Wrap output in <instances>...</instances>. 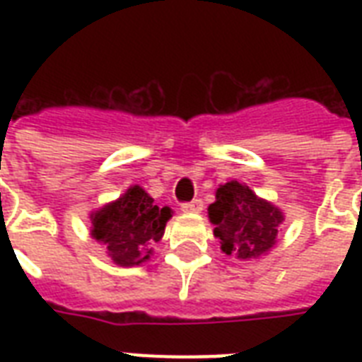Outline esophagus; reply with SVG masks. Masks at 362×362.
Listing matches in <instances>:
<instances>
[{
  "instance_id": "1",
  "label": "esophagus",
  "mask_w": 362,
  "mask_h": 362,
  "mask_svg": "<svg viewBox=\"0 0 362 362\" xmlns=\"http://www.w3.org/2000/svg\"><path fill=\"white\" fill-rule=\"evenodd\" d=\"M182 210L187 212V214H199V212L203 210V201H201V199H193L192 203L182 204Z\"/></svg>"
}]
</instances>
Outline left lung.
<instances>
[{
    "label": "left lung",
    "mask_w": 362,
    "mask_h": 362,
    "mask_svg": "<svg viewBox=\"0 0 362 362\" xmlns=\"http://www.w3.org/2000/svg\"><path fill=\"white\" fill-rule=\"evenodd\" d=\"M209 218L214 223V237L221 252L250 261L264 255L276 244L284 214L278 206L257 197L237 180L216 189V201L209 206Z\"/></svg>",
    "instance_id": "left-lung-1"
}]
</instances>
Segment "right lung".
<instances>
[{"instance_id": "right-lung-1", "label": "right lung", "mask_w": 362, "mask_h": 362, "mask_svg": "<svg viewBox=\"0 0 362 362\" xmlns=\"http://www.w3.org/2000/svg\"><path fill=\"white\" fill-rule=\"evenodd\" d=\"M170 216L169 206L159 209L141 186H131L90 216L92 237L107 247L116 264L135 267L150 259L152 244L161 240Z\"/></svg>"}]
</instances>
